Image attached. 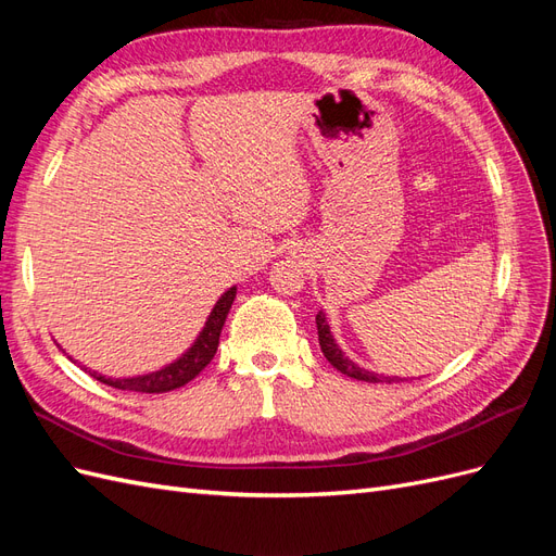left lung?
Masks as SVG:
<instances>
[{
    "label": "left lung",
    "mask_w": 556,
    "mask_h": 556,
    "mask_svg": "<svg viewBox=\"0 0 556 556\" xmlns=\"http://www.w3.org/2000/svg\"><path fill=\"white\" fill-rule=\"evenodd\" d=\"M315 325H317V339H319V348H323L327 362L336 368V371H341L343 376L348 378H355V380H364V382H399L401 378L396 376H378L374 371H366V368L357 366L352 359L345 357V352L339 348V343L333 341V336L329 331V325H327V317L325 313L319 311L315 315Z\"/></svg>",
    "instance_id": "obj_1"
}]
</instances>
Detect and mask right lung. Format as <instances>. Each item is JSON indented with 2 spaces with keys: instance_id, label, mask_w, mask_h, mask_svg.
Masks as SVG:
<instances>
[{
  "instance_id": "add662e5",
  "label": "right lung",
  "mask_w": 556,
  "mask_h": 556,
  "mask_svg": "<svg viewBox=\"0 0 556 556\" xmlns=\"http://www.w3.org/2000/svg\"><path fill=\"white\" fill-rule=\"evenodd\" d=\"M233 299H237V288H229L220 299H217V304L213 306L206 325L199 331L192 348H188V352H185V355L178 357L176 362L160 368V371L134 376V378H106L97 371H90V376L109 387H115V390H127V392L162 394V392L178 390V387L188 384L192 378H197L201 371H204V368L211 364V359L215 357L217 343H220V331L225 327V319L233 304Z\"/></svg>"
}]
</instances>
